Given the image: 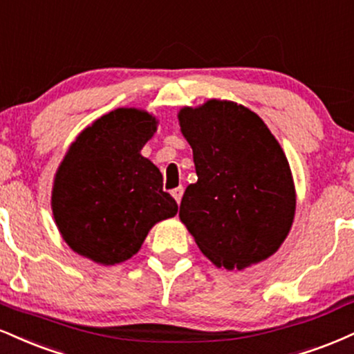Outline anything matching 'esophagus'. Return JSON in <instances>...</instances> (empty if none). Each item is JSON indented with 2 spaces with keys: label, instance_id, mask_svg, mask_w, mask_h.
I'll list each match as a JSON object with an SVG mask.
<instances>
[{
  "label": "esophagus",
  "instance_id": "esophagus-1",
  "mask_svg": "<svg viewBox=\"0 0 354 354\" xmlns=\"http://www.w3.org/2000/svg\"><path fill=\"white\" fill-rule=\"evenodd\" d=\"M183 193H185V189H183V188H181V186H178V188H174V189L171 191L173 198H174V199H176V203H178V204H180V203H181Z\"/></svg>",
  "mask_w": 354,
  "mask_h": 354
}]
</instances>
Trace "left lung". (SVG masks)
Listing matches in <instances>:
<instances>
[{
    "label": "left lung",
    "mask_w": 354,
    "mask_h": 354,
    "mask_svg": "<svg viewBox=\"0 0 354 354\" xmlns=\"http://www.w3.org/2000/svg\"><path fill=\"white\" fill-rule=\"evenodd\" d=\"M198 181L180 219L219 269L242 270L274 255L290 232L297 194L287 156L257 113L211 99L178 113Z\"/></svg>",
    "instance_id": "left-lung-1"
}]
</instances>
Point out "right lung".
<instances>
[{
  "label": "right lung",
  "mask_w": 354,
  "mask_h": 354,
  "mask_svg": "<svg viewBox=\"0 0 354 354\" xmlns=\"http://www.w3.org/2000/svg\"><path fill=\"white\" fill-rule=\"evenodd\" d=\"M158 120L142 109H115L71 143L54 176L50 207L62 239L100 266L138 252L150 229L178 204L163 176L142 155Z\"/></svg>",
  "instance_id": "obj_1"
}]
</instances>
